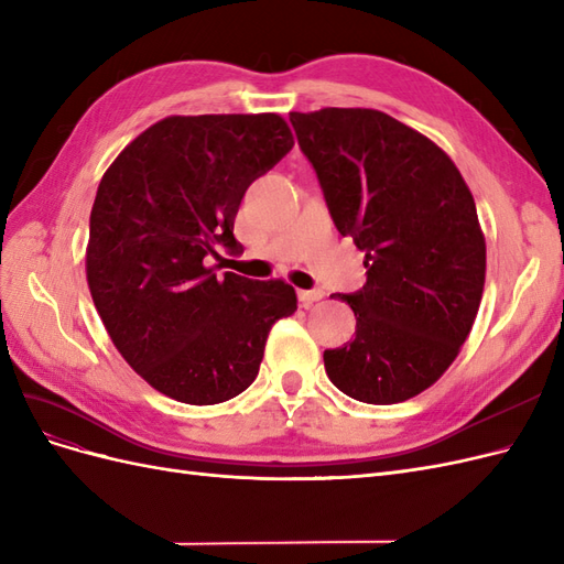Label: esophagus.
<instances>
[{"mask_svg":"<svg viewBox=\"0 0 564 564\" xmlns=\"http://www.w3.org/2000/svg\"><path fill=\"white\" fill-rule=\"evenodd\" d=\"M322 296H324L322 289H301V292H299V301H301L303 305H311V303L319 301Z\"/></svg>","mask_w":564,"mask_h":564,"instance_id":"esophagus-1","label":"esophagus"}]
</instances>
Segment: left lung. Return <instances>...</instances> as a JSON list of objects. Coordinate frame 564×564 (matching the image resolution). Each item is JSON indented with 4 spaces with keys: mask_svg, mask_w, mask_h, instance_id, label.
Returning a JSON list of instances; mask_svg holds the SVG:
<instances>
[{
    "mask_svg": "<svg viewBox=\"0 0 564 564\" xmlns=\"http://www.w3.org/2000/svg\"><path fill=\"white\" fill-rule=\"evenodd\" d=\"M336 230L365 251L367 284L334 294L355 338L324 350L346 395L395 404L454 362L480 308L487 249L454 162L423 133L369 108L289 115Z\"/></svg>",
    "mask_w": 564,
    "mask_h": 564,
    "instance_id": "left-lung-1",
    "label": "left lung"
}]
</instances>
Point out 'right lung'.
<instances>
[{
  "instance_id": "obj_1",
  "label": "right lung",
  "mask_w": 564,
  "mask_h": 564,
  "mask_svg": "<svg viewBox=\"0 0 564 564\" xmlns=\"http://www.w3.org/2000/svg\"><path fill=\"white\" fill-rule=\"evenodd\" d=\"M294 135L280 115L166 117L100 178L87 280L115 348L135 373L185 404H218L259 373L272 324L296 311L294 286L235 272V216L247 187ZM220 268V265H218Z\"/></svg>"
}]
</instances>
